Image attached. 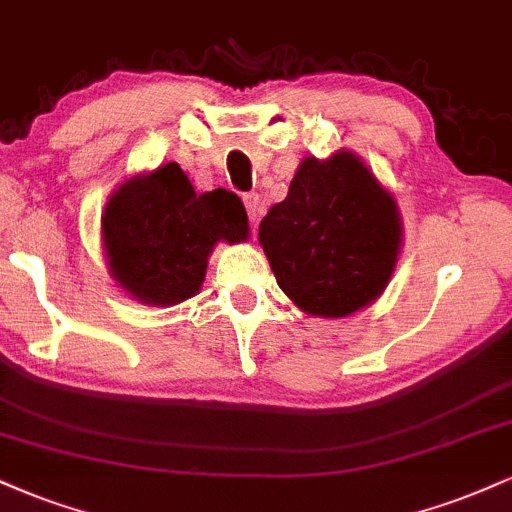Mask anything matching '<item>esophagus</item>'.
<instances>
[{
    "instance_id": "34e87169",
    "label": "esophagus",
    "mask_w": 512,
    "mask_h": 512,
    "mask_svg": "<svg viewBox=\"0 0 512 512\" xmlns=\"http://www.w3.org/2000/svg\"><path fill=\"white\" fill-rule=\"evenodd\" d=\"M243 202H245V209H248L250 221H252V224H257V221H260V217H262V212H264L260 195H257V193L243 195Z\"/></svg>"
}]
</instances>
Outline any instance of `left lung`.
Returning <instances> with one entry per match:
<instances>
[{"label": "left lung", "mask_w": 512, "mask_h": 512, "mask_svg": "<svg viewBox=\"0 0 512 512\" xmlns=\"http://www.w3.org/2000/svg\"><path fill=\"white\" fill-rule=\"evenodd\" d=\"M276 283L307 315L338 319L389 286L403 245L398 202L360 155L305 157L260 224Z\"/></svg>", "instance_id": "obj_1"}]
</instances>
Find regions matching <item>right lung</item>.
<instances>
[{
	"mask_svg": "<svg viewBox=\"0 0 512 512\" xmlns=\"http://www.w3.org/2000/svg\"><path fill=\"white\" fill-rule=\"evenodd\" d=\"M248 238L238 195L224 188L195 193L176 162L126 178L102 212L109 276L143 305L169 307L193 298L214 245Z\"/></svg>",
	"mask_w": 512,
	"mask_h": 512,
	"instance_id": "right-lung-1",
	"label": "right lung"
}]
</instances>
